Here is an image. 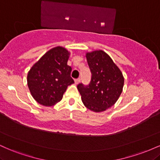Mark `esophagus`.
Segmentation results:
<instances>
[{
    "mask_svg": "<svg viewBox=\"0 0 160 160\" xmlns=\"http://www.w3.org/2000/svg\"><path fill=\"white\" fill-rule=\"evenodd\" d=\"M80 82V79H76V80H74V82L76 85H78V84H79V82Z\"/></svg>",
    "mask_w": 160,
    "mask_h": 160,
    "instance_id": "obj_1",
    "label": "esophagus"
}]
</instances>
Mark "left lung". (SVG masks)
Masks as SVG:
<instances>
[{"instance_id": "1", "label": "left lung", "mask_w": 160, "mask_h": 160, "mask_svg": "<svg viewBox=\"0 0 160 160\" xmlns=\"http://www.w3.org/2000/svg\"><path fill=\"white\" fill-rule=\"evenodd\" d=\"M86 57L92 73L91 81L86 86L80 83L78 89L86 108L96 113L104 111L120 98L124 85L123 75L103 50L86 52Z\"/></svg>"}]
</instances>
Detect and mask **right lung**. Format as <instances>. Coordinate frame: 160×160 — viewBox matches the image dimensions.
I'll return each mask as SVG.
<instances>
[{
    "label": "right lung",
    "instance_id": "obj_1",
    "mask_svg": "<svg viewBox=\"0 0 160 160\" xmlns=\"http://www.w3.org/2000/svg\"><path fill=\"white\" fill-rule=\"evenodd\" d=\"M70 52L62 47L49 49L28 73L27 82L31 94L38 103L52 106L60 102L68 86L74 82L68 65Z\"/></svg>",
    "mask_w": 160,
    "mask_h": 160
}]
</instances>
